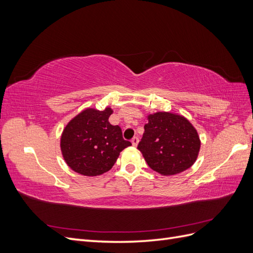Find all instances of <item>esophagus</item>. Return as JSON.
<instances>
[{
	"label": "esophagus",
	"instance_id": "1",
	"mask_svg": "<svg viewBox=\"0 0 253 253\" xmlns=\"http://www.w3.org/2000/svg\"><path fill=\"white\" fill-rule=\"evenodd\" d=\"M138 141H139L138 137H134V138L132 139V144H133V147H137V144H138Z\"/></svg>",
	"mask_w": 253,
	"mask_h": 253
}]
</instances>
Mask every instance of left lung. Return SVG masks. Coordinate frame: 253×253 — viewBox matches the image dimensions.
Here are the masks:
<instances>
[{
	"mask_svg": "<svg viewBox=\"0 0 253 253\" xmlns=\"http://www.w3.org/2000/svg\"><path fill=\"white\" fill-rule=\"evenodd\" d=\"M148 124L138 149L152 170L169 176L188 170L196 162L201 139L196 128L182 115L156 112Z\"/></svg>",
	"mask_w": 253,
	"mask_h": 253,
	"instance_id": "obj_1",
	"label": "left lung"
}]
</instances>
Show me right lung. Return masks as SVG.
I'll use <instances>...</instances> for the list:
<instances>
[{"instance_id": "right-lung-1", "label": "right lung", "mask_w": 253, "mask_h": 253, "mask_svg": "<svg viewBox=\"0 0 253 253\" xmlns=\"http://www.w3.org/2000/svg\"><path fill=\"white\" fill-rule=\"evenodd\" d=\"M111 108H87L70 120L61 134L60 148L66 165L76 173L97 176L108 172L120 152L132 143L122 138L121 128L112 126Z\"/></svg>"}]
</instances>
